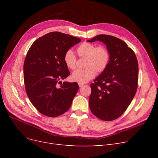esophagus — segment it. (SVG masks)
<instances>
[{"label": "esophagus", "instance_id": "obj_1", "mask_svg": "<svg viewBox=\"0 0 158 158\" xmlns=\"http://www.w3.org/2000/svg\"><path fill=\"white\" fill-rule=\"evenodd\" d=\"M78 85H79V86L81 88V87H82L84 86V84L83 83H81V82H79L78 83Z\"/></svg>", "mask_w": 158, "mask_h": 158}]
</instances>
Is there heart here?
I'll list each match as a JSON object with an SVG mask.
<instances>
[{"label": "heart", "instance_id": "1", "mask_svg": "<svg viewBox=\"0 0 158 158\" xmlns=\"http://www.w3.org/2000/svg\"><path fill=\"white\" fill-rule=\"evenodd\" d=\"M77 52L81 57H86L84 69L75 71L72 78L73 81L85 83L93 79L97 72H104L110 61V53L107 48L104 46H96L88 42L81 44L77 48ZM64 62L70 70L76 68L77 58L74 52L69 49L64 53Z\"/></svg>", "mask_w": 158, "mask_h": 158}]
</instances>
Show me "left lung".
Returning <instances> with one entry per match:
<instances>
[{"mask_svg": "<svg viewBox=\"0 0 158 158\" xmlns=\"http://www.w3.org/2000/svg\"><path fill=\"white\" fill-rule=\"evenodd\" d=\"M100 41L110 53L106 69L91 84L89 98L91 111L101 120L111 121L126 111L138 88V63L135 53L122 40L99 35L88 40Z\"/></svg>", "mask_w": 158, "mask_h": 158, "instance_id": "8db88e82", "label": "left lung"}]
</instances>
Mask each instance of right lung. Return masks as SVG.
Here are the masks:
<instances>
[{
	"label": "right lung",
	"mask_w": 158,
	"mask_h": 158,
	"mask_svg": "<svg viewBox=\"0 0 158 158\" xmlns=\"http://www.w3.org/2000/svg\"><path fill=\"white\" fill-rule=\"evenodd\" d=\"M81 40L60 32L37 39L23 64L26 94L35 108L49 117L67 111L79 89L76 82H61L70 74L64 62V53Z\"/></svg>",
	"instance_id": "obj_1"
}]
</instances>
